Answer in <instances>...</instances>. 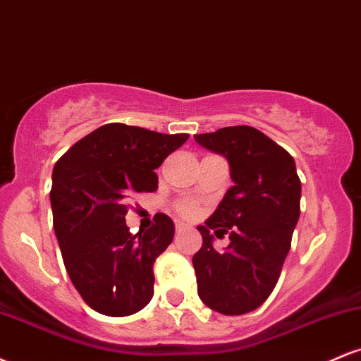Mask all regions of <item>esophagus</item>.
I'll list each match as a JSON object with an SVG mask.
<instances>
[{
	"mask_svg": "<svg viewBox=\"0 0 361 361\" xmlns=\"http://www.w3.org/2000/svg\"><path fill=\"white\" fill-rule=\"evenodd\" d=\"M188 229V226H186V224H183V222H175V231H176V234H181L183 233V231H186Z\"/></svg>",
	"mask_w": 361,
	"mask_h": 361,
	"instance_id": "34e87169",
	"label": "esophagus"
}]
</instances>
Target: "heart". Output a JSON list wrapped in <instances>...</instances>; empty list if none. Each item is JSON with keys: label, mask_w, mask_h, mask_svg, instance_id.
<instances>
[{"label": "heart", "mask_w": 361, "mask_h": 361, "mask_svg": "<svg viewBox=\"0 0 361 361\" xmlns=\"http://www.w3.org/2000/svg\"><path fill=\"white\" fill-rule=\"evenodd\" d=\"M178 214L183 215V217H195V215H198L200 212V209H198V205H195L193 202H183V204H180L176 207Z\"/></svg>", "instance_id": "obj_1"}]
</instances>
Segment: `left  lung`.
Returning <instances> with one entry per match:
<instances>
[{
	"label": "left lung",
	"mask_w": 361,
	"mask_h": 361,
	"mask_svg": "<svg viewBox=\"0 0 361 361\" xmlns=\"http://www.w3.org/2000/svg\"><path fill=\"white\" fill-rule=\"evenodd\" d=\"M202 147L224 156L234 185L198 226L204 244L193 256L198 297L215 312L241 316L259 307L280 279L300 215V180L283 147L247 126L197 134ZM229 233L224 252L213 235Z\"/></svg>",
	"instance_id": "obj_1"
}]
</instances>
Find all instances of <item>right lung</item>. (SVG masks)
<instances>
[{"label": "right lung", "instance_id": "obj_1", "mask_svg": "<svg viewBox=\"0 0 361 361\" xmlns=\"http://www.w3.org/2000/svg\"><path fill=\"white\" fill-rule=\"evenodd\" d=\"M186 139L188 134L106 123L54 166L51 205L62 259L82 300L97 312L130 316L152 299V267L171 244L175 224L156 214L147 231L130 234L128 200L154 192V169Z\"/></svg>", "mask_w": 361, "mask_h": 361}]
</instances>
